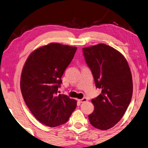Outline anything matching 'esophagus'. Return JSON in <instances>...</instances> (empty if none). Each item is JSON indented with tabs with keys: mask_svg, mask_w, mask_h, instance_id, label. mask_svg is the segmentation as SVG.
Segmentation results:
<instances>
[{
	"mask_svg": "<svg viewBox=\"0 0 148 148\" xmlns=\"http://www.w3.org/2000/svg\"><path fill=\"white\" fill-rule=\"evenodd\" d=\"M87 99H86V98H83V99L79 100V102H81V103H85V102H87Z\"/></svg>",
	"mask_w": 148,
	"mask_h": 148,
	"instance_id": "34e87169",
	"label": "esophagus"
}]
</instances>
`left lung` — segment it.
<instances>
[{"instance_id":"obj_1","label":"left lung","mask_w":148,"mask_h":148,"mask_svg":"<svg viewBox=\"0 0 148 148\" xmlns=\"http://www.w3.org/2000/svg\"><path fill=\"white\" fill-rule=\"evenodd\" d=\"M83 50L96 87L102 89L91 101L95 109L88 119L95 128L106 130L120 121L131 101L133 83L130 69L125 57L106 44L83 47Z\"/></svg>"}]
</instances>
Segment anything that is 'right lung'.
Here are the masks:
<instances>
[{
	"label": "right lung",
	"mask_w": 148,
	"mask_h": 148,
	"mask_svg": "<svg viewBox=\"0 0 148 148\" xmlns=\"http://www.w3.org/2000/svg\"><path fill=\"white\" fill-rule=\"evenodd\" d=\"M77 47L50 43L29 54L22 69L20 89L25 103L41 123L49 127L65 124L77 106V101L58 95L63 73Z\"/></svg>",
	"instance_id": "right-lung-1"
}]
</instances>
